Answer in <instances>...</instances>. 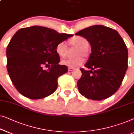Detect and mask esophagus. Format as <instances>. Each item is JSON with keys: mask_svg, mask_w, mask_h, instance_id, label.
<instances>
[{"mask_svg": "<svg viewBox=\"0 0 134 134\" xmlns=\"http://www.w3.org/2000/svg\"><path fill=\"white\" fill-rule=\"evenodd\" d=\"M74 69H75L74 68H70V67L68 68V71H72L74 70Z\"/></svg>", "mask_w": 134, "mask_h": 134, "instance_id": "obj_1", "label": "esophagus"}]
</instances>
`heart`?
I'll return each mask as SVG.
<instances>
[{
	"instance_id": "b5f03b06",
	"label": "heart",
	"mask_w": 134,
	"mask_h": 134,
	"mask_svg": "<svg viewBox=\"0 0 134 134\" xmlns=\"http://www.w3.org/2000/svg\"><path fill=\"white\" fill-rule=\"evenodd\" d=\"M69 44L71 46L77 48L74 53V55L76 57L63 60H62L61 63L68 67L75 68L83 63V59L81 55L84 57L88 56L90 53L88 49L90 42L88 39L83 37L76 36L74 37L69 40ZM55 52L60 57L64 58L66 56L68 48L64 42H60L57 44L55 47Z\"/></svg>"
}]
</instances>
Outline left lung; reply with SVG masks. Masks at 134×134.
<instances>
[{"mask_svg":"<svg viewBox=\"0 0 134 134\" xmlns=\"http://www.w3.org/2000/svg\"><path fill=\"white\" fill-rule=\"evenodd\" d=\"M86 38L91 52L81 78L77 81L79 92L93 100H102L119 90L127 69L128 51L117 31L103 25H94L75 33Z\"/></svg>","mask_w":134,"mask_h":134,"instance_id":"obj_1","label":"left lung"}]
</instances>
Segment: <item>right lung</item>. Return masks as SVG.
Wrapping results in <instances>:
<instances>
[{
  "instance_id": "right-lung-1",
  "label": "right lung",
  "mask_w": 134,
  "mask_h": 134,
  "mask_svg": "<svg viewBox=\"0 0 134 134\" xmlns=\"http://www.w3.org/2000/svg\"><path fill=\"white\" fill-rule=\"evenodd\" d=\"M72 36L40 26L15 32L7 46V67L13 84L21 94L36 100L55 92L58 77L68 71L66 66L59 65L60 60L55 47Z\"/></svg>"
}]
</instances>
